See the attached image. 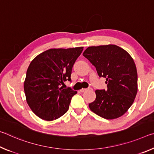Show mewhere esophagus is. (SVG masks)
I'll use <instances>...</instances> for the list:
<instances>
[{
	"mask_svg": "<svg viewBox=\"0 0 154 154\" xmlns=\"http://www.w3.org/2000/svg\"><path fill=\"white\" fill-rule=\"evenodd\" d=\"M88 88H82V90H80V92H86V91H88Z\"/></svg>",
	"mask_w": 154,
	"mask_h": 154,
	"instance_id": "obj_1",
	"label": "esophagus"
}]
</instances>
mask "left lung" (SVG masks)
<instances>
[{"mask_svg":"<svg viewBox=\"0 0 154 154\" xmlns=\"http://www.w3.org/2000/svg\"><path fill=\"white\" fill-rule=\"evenodd\" d=\"M83 56L106 78L107 90H96L90 110L106 119L123 116L133 103L138 90L137 67L131 56L116 45L91 46Z\"/></svg>","mask_w":154,"mask_h":154,"instance_id":"1","label":"left lung"}]
</instances>
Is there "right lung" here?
<instances>
[{
    "mask_svg": "<svg viewBox=\"0 0 154 154\" xmlns=\"http://www.w3.org/2000/svg\"><path fill=\"white\" fill-rule=\"evenodd\" d=\"M83 47L49 49L30 62L24 83L27 103L38 118L56 119L66 113L77 91L61 86L71 81L72 69Z\"/></svg>",
    "mask_w": 154,
    "mask_h": 154,
    "instance_id": "obj_1",
    "label": "right lung"
}]
</instances>
